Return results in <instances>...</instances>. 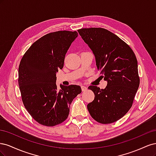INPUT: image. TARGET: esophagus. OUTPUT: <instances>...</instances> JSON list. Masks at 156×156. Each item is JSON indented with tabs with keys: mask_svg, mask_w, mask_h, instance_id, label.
Returning <instances> with one entry per match:
<instances>
[{
	"mask_svg": "<svg viewBox=\"0 0 156 156\" xmlns=\"http://www.w3.org/2000/svg\"><path fill=\"white\" fill-rule=\"evenodd\" d=\"M81 90H82V91H85V90H87V87H85V86L82 85L81 86Z\"/></svg>",
	"mask_w": 156,
	"mask_h": 156,
	"instance_id": "esophagus-1",
	"label": "esophagus"
}]
</instances>
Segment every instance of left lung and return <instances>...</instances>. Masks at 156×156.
<instances>
[{"instance_id": "1", "label": "left lung", "mask_w": 156, "mask_h": 156, "mask_svg": "<svg viewBox=\"0 0 156 156\" xmlns=\"http://www.w3.org/2000/svg\"><path fill=\"white\" fill-rule=\"evenodd\" d=\"M77 31L92 50L97 68L107 82L104 89L88 87L95 98L87 105L88 111L100 123H112L128 112L139 88L135 55L128 45L107 29L90 28Z\"/></svg>"}]
</instances>
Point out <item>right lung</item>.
Masks as SVG:
<instances>
[{
    "label": "right lung",
    "instance_id": "add662e5",
    "mask_svg": "<svg viewBox=\"0 0 156 156\" xmlns=\"http://www.w3.org/2000/svg\"><path fill=\"white\" fill-rule=\"evenodd\" d=\"M76 31L49 33L35 41L23 55L19 66V86L22 101L31 116L40 124L55 126L67 119L70 104L81 88L64 86L58 90L56 74L64 66V58Z\"/></svg>",
    "mask_w": 156,
    "mask_h": 156
}]
</instances>
